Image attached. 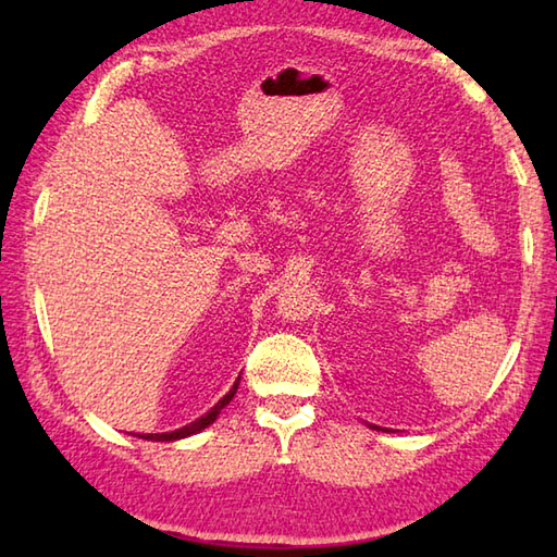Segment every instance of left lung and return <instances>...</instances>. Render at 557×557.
<instances>
[{
    "mask_svg": "<svg viewBox=\"0 0 557 557\" xmlns=\"http://www.w3.org/2000/svg\"><path fill=\"white\" fill-rule=\"evenodd\" d=\"M373 429H377V425H373ZM377 431H381V429H377Z\"/></svg>",
    "mask_w": 557,
    "mask_h": 557,
    "instance_id": "8db88e82",
    "label": "left lung"
}]
</instances>
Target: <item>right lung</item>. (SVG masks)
Here are the masks:
<instances>
[{"mask_svg":"<svg viewBox=\"0 0 557 557\" xmlns=\"http://www.w3.org/2000/svg\"><path fill=\"white\" fill-rule=\"evenodd\" d=\"M236 387H239V377H236V383L232 385V389L227 395H224L215 407H212L208 413H203V417L200 419H196V421H191V423H186L184 429H176V431H170V433H136V437H144V441H158V443H170V441H182V437H188V435H194V433H200L203 429H208V425L218 419V413L230 405L232 401V397L236 395Z\"/></svg>","mask_w":557,"mask_h":557,"instance_id":"add662e5","label":"right lung"}]
</instances>
